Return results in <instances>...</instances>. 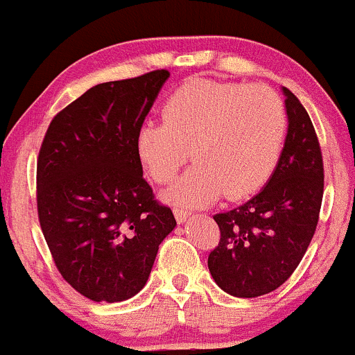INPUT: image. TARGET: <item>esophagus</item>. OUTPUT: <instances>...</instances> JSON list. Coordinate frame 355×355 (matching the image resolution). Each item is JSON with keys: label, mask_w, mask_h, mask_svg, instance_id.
Masks as SVG:
<instances>
[{"label": "esophagus", "mask_w": 355, "mask_h": 355, "mask_svg": "<svg viewBox=\"0 0 355 355\" xmlns=\"http://www.w3.org/2000/svg\"><path fill=\"white\" fill-rule=\"evenodd\" d=\"M174 215H176V220H178V224H184L186 220H188L189 218V211L188 210H184V208H174Z\"/></svg>", "instance_id": "obj_1"}]
</instances>
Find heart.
I'll list each match as a JSON object with an SVG mask.
<instances>
[{"instance_id":"b5f03b06","label":"heart","mask_w":355,"mask_h":355,"mask_svg":"<svg viewBox=\"0 0 355 355\" xmlns=\"http://www.w3.org/2000/svg\"><path fill=\"white\" fill-rule=\"evenodd\" d=\"M164 123L147 121L137 152L153 181L169 182L196 159L166 200L203 207L222 193L237 200L261 188L280 159L287 116L280 97L265 85L191 80L162 107Z\"/></svg>"}]
</instances>
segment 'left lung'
Returning a JSON list of instances; mask_svg holds the SVG:
<instances>
[{
	"mask_svg": "<svg viewBox=\"0 0 355 355\" xmlns=\"http://www.w3.org/2000/svg\"><path fill=\"white\" fill-rule=\"evenodd\" d=\"M287 135L266 184L246 203L214 215L220 243L208 257L215 284L234 297L282 286L304 257L323 200V159L311 118L282 87Z\"/></svg>",
	"mask_w": 355,
	"mask_h": 355,
	"instance_id": "obj_1",
	"label": "left lung"
}]
</instances>
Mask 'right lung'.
Returning <instances> with one entry per match:
<instances>
[{
  "label": "right lung",
  "mask_w": 355,
  "mask_h": 355,
  "mask_svg": "<svg viewBox=\"0 0 355 355\" xmlns=\"http://www.w3.org/2000/svg\"><path fill=\"white\" fill-rule=\"evenodd\" d=\"M171 73L98 83L47 128L37 160L42 234L63 279L96 302H121L150 277L176 227L153 200L137 133Z\"/></svg>",
  "instance_id": "1"
}]
</instances>
